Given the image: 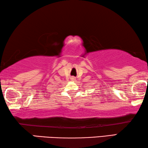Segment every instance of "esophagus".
I'll return each mask as SVG.
<instances>
[{
  "label": "esophagus",
  "instance_id": "obj_1",
  "mask_svg": "<svg viewBox=\"0 0 148 148\" xmlns=\"http://www.w3.org/2000/svg\"><path fill=\"white\" fill-rule=\"evenodd\" d=\"M71 81H72V82H76V77H73V76H72V77H71Z\"/></svg>",
  "mask_w": 148,
  "mask_h": 148
}]
</instances>
